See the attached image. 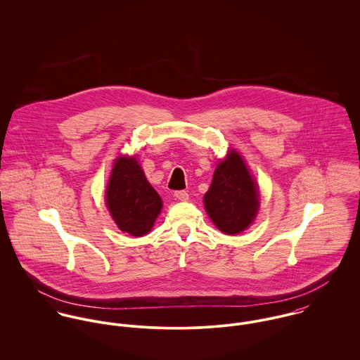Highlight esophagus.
Listing matches in <instances>:
<instances>
[{
	"mask_svg": "<svg viewBox=\"0 0 360 360\" xmlns=\"http://www.w3.org/2000/svg\"><path fill=\"white\" fill-rule=\"evenodd\" d=\"M174 197L179 200V201H187L188 200V193L184 191V190H179L174 193Z\"/></svg>",
	"mask_w": 360,
	"mask_h": 360,
	"instance_id": "34e87169",
	"label": "esophagus"
}]
</instances>
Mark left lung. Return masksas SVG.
Here are the masks:
<instances>
[{"instance_id": "obj_1", "label": "left lung", "mask_w": 360, "mask_h": 360, "mask_svg": "<svg viewBox=\"0 0 360 360\" xmlns=\"http://www.w3.org/2000/svg\"><path fill=\"white\" fill-rule=\"evenodd\" d=\"M204 204L212 221L226 234H238L254 221L259 207L257 183L238 153L229 151L217 165Z\"/></svg>"}]
</instances>
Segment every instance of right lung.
<instances>
[{"instance_id":"obj_1","label":"right lung","mask_w":360,"mask_h":360,"mask_svg":"<svg viewBox=\"0 0 360 360\" xmlns=\"http://www.w3.org/2000/svg\"><path fill=\"white\" fill-rule=\"evenodd\" d=\"M106 206L122 231L134 237L147 234L162 209V200L136 158L116 159L106 188Z\"/></svg>"}]
</instances>
